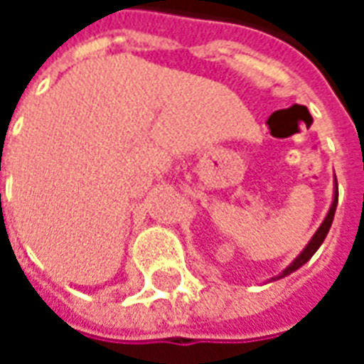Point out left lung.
Listing matches in <instances>:
<instances>
[{
  "label": "left lung",
  "instance_id": "1",
  "mask_svg": "<svg viewBox=\"0 0 364 364\" xmlns=\"http://www.w3.org/2000/svg\"><path fill=\"white\" fill-rule=\"evenodd\" d=\"M337 197H339V191H337V187H336V198H333V205H331V208H329V213H328V216H326V220L321 222V226H320V228H318V232L314 234V237H312V240H310V244L306 245L304 252L300 253L296 259L292 261L289 267L282 271L281 277H287V274H290V273H292V271H296L298 267H302L306 261L310 259L314 253H316V250H318V247H320V245L323 244V240H326L329 228H331V222H333V216H336Z\"/></svg>",
  "mask_w": 364,
  "mask_h": 364
}]
</instances>
